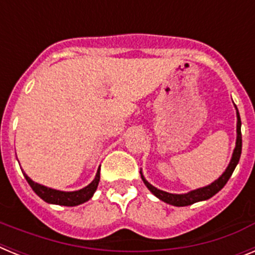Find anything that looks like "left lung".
<instances>
[{
	"mask_svg": "<svg viewBox=\"0 0 255 255\" xmlns=\"http://www.w3.org/2000/svg\"><path fill=\"white\" fill-rule=\"evenodd\" d=\"M236 107V106H235ZM236 115H238V125H236V132H238V138H236V147L234 149L233 153V158L230 161L229 166L225 170V172L218 177L216 181H213L211 185L204 186V188L197 189V190H193L190 193H186V194H171V193H166L163 190H159V189L154 188L153 185H150L147 180L144 179L143 173L140 171L141 179H143L144 184L152 191L153 194L158 199L163 200L166 203L171 204V206H176V207H185L190 206L193 203H197V202H200V200H207L209 198H212L215 194H217L221 189L226 185V182L229 181V179L233 175L234 170H235L236 164L239 163V159H240V155H242V120H240V115H239L238 108H236Z\"/></svg>",
	"mask_w": 255,
	"mask_h": 255,
	"instance_id": "1",
	"label": "left lung"
}]
</instances>
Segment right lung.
I'll use <instances>...</instances> for the list:
<instances>
[{
  "instance_id": "obj_1",
  "label": "right lung",
  "mask_w": 255,
  "mask_h": 255,
  "mask_svg": "<svg viewBox=\"0 0 255 255\" xmlns=\"http://www.w3.org/2000/svg\"><path fill=\"white\" fill-rule=\"evenodd\" d=\"M100 170L101 168H98L96 177H94V180L89 185L76 191L55 190V189L47 188V186L40 185L38 182H34L30 177L26 176L25 173H24V176H25L30 188L34 190L35 194L39 198H42L44 202L52 204H58V206L74 207L84 203V202H87V200H89L93 197L94 191L97 190V186H98V182H100Z\"/></svg>"
}]
</instances>
